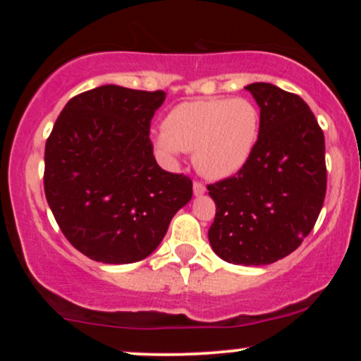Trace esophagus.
Segmentation results:
<instances>
[{"label":"esophagus","instance_id":"34e87169","mask_svg":"<svg viewBox=\"0 0 361 361\" xmlns=\"http://www.w3.org/2000/svg\"><path fill=\"white\" fill-rule=\"evenodd\" d=\"M205 192H207L205 185H202L200 181H195V183H193V193H195V197H202V195H204Z\"/></svg>","mask_w":361,"mask_h":361}]
</instances>
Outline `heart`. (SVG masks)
I'll return each mask as SVG.
<instances>
[{
    "mask_svg": "<svg viewBox=\"0 0 361 361\" xmlns=\"http://www.w3.org/2000/svg\"><path fill=\"white\" fill-rule=\"evenodd\" d=\"M259 137V111L246 98L181 103L168 114L154 144L168 164L193 151V164L209 180H227L246 166Z\"/></svg>",
    "mask_w": 361,
    "mask_h": 361,
    "instance_id": "1",
    "label": "heart"
}]
</instances>
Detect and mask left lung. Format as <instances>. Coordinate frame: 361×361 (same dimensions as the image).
Here are the masks:
<instances>
[{
  "label": "left lung",
  "mask_w": 361,
  "mask_h": 361,
  "mask_svg": "<svg viewBox=\"0 0 361 361\" xmlns=\"http://www.w3.org/2000/svg\"><path fill=\"white\" fill-rule=\"evenodd\" d=\"M259 106V137L238 175L209 185L217 212L215 255L244 267L271 264L312 231L326 197L324 134L309 105L270 82L247 85Z\"/></svg>",
  "instance_id": "left-lung-1"
}]
</instances>
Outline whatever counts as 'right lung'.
<instances>
[{"label": "right lung", "mask_w": 361, "mask_h": 361, "mask_svg": "<svg viewBox=\"0 0 361 361\" xmlns=\"http://www.w3.org/2000/svg\"><path fill=\"white\" fill-rule=\"evenodd\" d=\"M164 91L103 85L71 98L45 142L47 204L88 258L127 264L159 246L192 180L157 166L149 140Z\"/></svg>", "instance_id": "right-lung-1"}]
</instances>
